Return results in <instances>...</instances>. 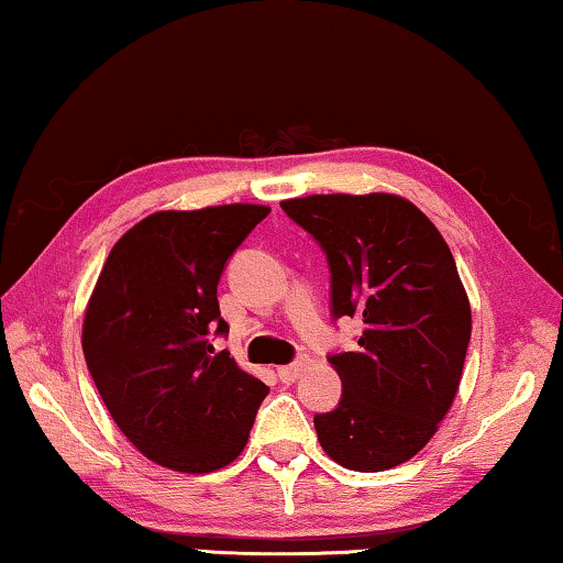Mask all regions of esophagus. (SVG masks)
Instances as JSON below:
<instances>
[{"mask_svg":"<svg viewBox=\"0 0 563 563\" xmlns=\"http://www.w3.org/2000/svg\"><path fill=\"white\" fill-rule=\"evenodd\" d=\"M305 367H307V362L297 360V362H291V365H284V367L276 369V375H279L282 383H294V379H297L301 372H305Z\"/></svg>","mask_w":563,"mask_h":563,"instance_id":"esophagus-1","label":"esophagus"}]
</instances>
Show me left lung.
<instances>
[{"label":"left lung","mask_w":563,"mask_h":563,"mask_svg":"<svg viewBox=\"0 0 563 563\" xmlns=\"http://www.w3.org/2000/svg\"><path fill=\"white\" fill-rule=\"evenodd\" d=\"M282 209L322 246L334 322L365 324L357 350L330 354L342 397L314 415L319 443L350 471L395 468L435 435L461 385L471 305L455 258L400 196H307Z\"/></svg>","instance_id":"obj_1"}]
</instances>
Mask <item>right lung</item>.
I'll list each match as a JSON object with an SVG mask.
<instances>
[{
	"instance_id": "1",
	"label": "right lung",
	"mask_w": 563,
	"mask_h": 563,
	"mask_svg": "<svg viewBox=\"0 0 563 563\" xmlns=\"http://www.w3.org/2000/svg\"><path fill=\"white\" fill-rule=\"evenodd\" d=\"M272 209L161 211L112 246L85 311L82 352L123 435L151 461L211 473L244 451L269 387L213 352L221 274Z\"/></svg>"
}]
</instances>
